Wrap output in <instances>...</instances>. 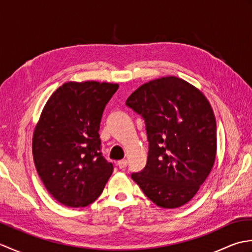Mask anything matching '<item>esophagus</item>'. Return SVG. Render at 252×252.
Wrapping results in <instances>:
<instances>
[{"instance_id":"1","label":"esophagus","mask_w":252,"mask_h":252,"mask_svg":"<svg viewBox=\"0 0 252 252\" xmlns=\"http://www.w3.org/2000/svg\"><path fill=\"white\" fill-rule=\"evenodd\" d=\"M117 165L118 167H119L120 169H125L126 165H127V161L126 159H122V160H120V161H118V163H117Z\"/></svg>"}]
</instances>
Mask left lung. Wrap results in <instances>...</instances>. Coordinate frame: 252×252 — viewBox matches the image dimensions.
Returning a JSON list of instances; mask_svg holds the SVG:
<instances>
[{
  "label": "left lung",
  "instance_id": "left-lung-1",
  "mask_svg": "<svg viewBox=\"0 0 252 252\" xmlns=\"http://www.w3.org/2000/svg\"><path fill=\"white\" fill-rule=\"evenodd\" d=\"M126 105L145 121L148 157L131 178L161 208L189 202L208 178L217 154L213 110L199 90L163 77L141 85Z\"/></svg>",
  "mask_w": 252,
  "mask_h": 252
}]
</instances>
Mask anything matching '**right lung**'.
Here are the masks:
<instances>
[{
    "mask_svg": "<svg viewBox=\"0 0 252 252\" xmlns=\"http://www.w3.org/2000/svg\"><path fill=\"white\" fill-rule=\"evenodd\" d=\"M119 85L67 82L45 104L32 140L37 174L55 199L85 207L103 191L114 171L101 155L99 125Z\"/></svg>",
    "mask_w": 252,
    "mask_h": 252,
    "instance_id": "obj_1",
    "label": "right lung"
}]
</instances>
